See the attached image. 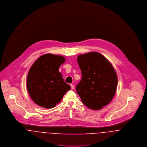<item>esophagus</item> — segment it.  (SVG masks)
Returning <instances> with one entry per match:
<instances>
[{
	"instance_id": "1",
	"label": "esophagus",
	"mask_w": 147,
	"mask_h": 147,
	"mask_svg": "<svg viewBox=\"0 0 147 147\" xmlns=\"http://www.w3.org/2000/svg\"><path fill=\"white\" fill-rule=\"evenodd\" d=\"M70 86H71V89H72V90H73V89L74 88V86L73 84H70Z\"/></svg>"
}]
</instances>
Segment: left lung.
Listing matches in <instances>:
<instances>
[{
	"mask_svg": "<svg viewBox=\"0 0 147 147\" xmlns=\"http://www.w3.org/2000/svg\"><path fill=\"white\" fill-rule=\"evenodd\" d=\"M77 61L82 78L76 91L87 107L101 109L111 101L116 92L118 80L114 67L97 52L80 55Z\"/></svg>",
	"mask_w": 147,
	"mask_h": 147,
	"instance_id": "obj_1",
	"label": "left lung"
}]
</instances>
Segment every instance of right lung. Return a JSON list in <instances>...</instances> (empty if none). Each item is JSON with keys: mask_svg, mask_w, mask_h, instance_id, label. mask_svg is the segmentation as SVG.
Here are the masks:
<instances>
[{"mask_svg": "<svg viewBox=\"0 0 147 147\" xmlns=\"http://www.w3.org/2000/svg\"><path fill=\"white\" fill-rule=\"evenodd\" d=\"M65 61L62 56L47 53L38 58L30 67L27 78V88L38 105L52 108L70 90V86L64 82L59 71Z\"/></svg>", "mask_w": 147, "mask_h": 147, "instance_id": "1", "label": "right lung"}]
</instances>
